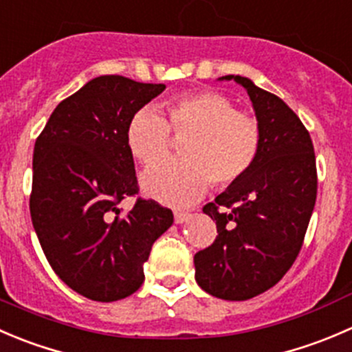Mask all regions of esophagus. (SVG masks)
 <instances>
[{
  "label": "esophagus",
  "mask_w": 352,
  "mask_h": 352,
  "mask_svg": "<svg viewBox=\"0 0 352 352\" xmlns=\"http://www.w3.org/2000/svg\"><path fill=\"white\" fill-rule=\"evenodd\" d=\"M190 219V212H184V210H175V222L176 224H183Z\"/></svg>",
  "instance_id": "1"
}]
</instances>
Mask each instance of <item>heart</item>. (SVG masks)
I'll use <instances>...</instances> for the list:
<instances>
[{
	"label": "heart",
	"instance_id": "b5f03b06",
	"mask_svg": "<svg viewBox=\"0 0 352 352\" xmlns=\"http://www.w3.org/2000/svg\"><path fill=\"white\" fill-rule=\"evenodd\" d=\"M168 120L152 107L137 111L126 128L135 159L152 164L183 140L179 161L151 166L142 175L148 197L168 205H188L207 188H228L252 171L262 147V128L252 114L236 109L215 90H197L166 102Z\"/></svg>",
	"mask_w": 352,
	"mask_h": 352
}]
</instances>
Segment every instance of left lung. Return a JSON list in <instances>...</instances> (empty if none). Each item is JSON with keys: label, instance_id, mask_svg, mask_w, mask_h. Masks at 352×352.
Listing matches in <instances>:
<instances>
[{"label": "left lung", "instance_id": "left-lung-1", "mask_svg": "<svg viewBox=\"0 0 352 352\" xmlns=\"http://www.w3.org/2000/svg\"><path fill=\"white\" fill-rule=\"evenodd\" d=\"M262 128L252 171L204 207L217 238L193 256L198 286L215 298L245 301L276 286L299 255L316 200V162L308 130L276 94L245 76Z\"/></svg>", "mask_w": 352, "mask_h": 352}]
</instances>
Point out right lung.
Wrapping results in <instances>:
<instances>
[{
	"label": "right lung",
	"mask_w": 352,
	"mask_h": 352,
	"mask_svg": "<svg viewBox=\"0 0 352 352\" xmlns=\"http://www.w3.org/2000/svg\"><path fill=\"white\" fill-rule=\"evenodd\" d=\"M166 89L121 75L90 80L58 104L34 147L30 217L51 269L75 293L111 302L140 289L173 212L138 197L131 116Z\"/></svg>",
	"instance_id": "add662e5"
}]
</instances>
